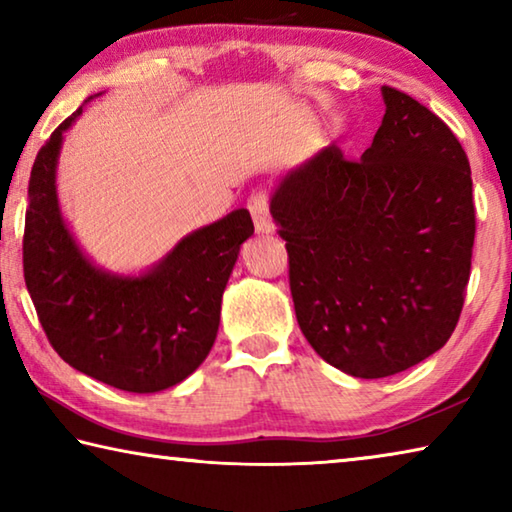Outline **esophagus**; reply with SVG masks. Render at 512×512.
I'll return each instance as SVG.
<instances>
[{
  "label": "esophagus",
  "instance_id": "34e87169",
  "mask_svg": "<svg viewBox=\"0 0 512 512\" xmlns=\"http://www.w3.org/2000/svg\"><path fill=\"white\" fill-rule=\"evenodd\" d=\"M246 207H248L250 216H253L257 232H273L275 230L271 212H268V194L264 192V189H257V192L250 194Z\"/></svg>",
  "mask_w": 512,
  "mask_h": 512
}]
</instances>
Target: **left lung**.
Instances as JSON below:
<instances>
[{"label": "left lung", "instance_id": "1", "mask_svg": "<svg viewBox=\"0 0 512 512\" xmlns=\"http://www.w3.org/2000/svg\"><path fill=\"white\" fill-rule=\"evenodd\" d=\"M361 160L327 146L271 198L298 325L329 366L395 375L461 318L476 232L470 160L443 119L384 85Z\"/></svg>", "mask_w": 512, "mask_h": 512}]
</instances>
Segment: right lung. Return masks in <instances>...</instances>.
<instances>
[{
    "label": "right lung",
    "mask_w": 512,
    "mask_h": 512,
    "mask_svg": "<svg viewBox=\"0 0 512 512\" xmlns=\"http://www.w3.org/2000/svg\"><path fill=\"white\" fill-rule=\"evenodd\" d=\"M79 112L51 133L33 162L24 282L60 359L119 391L158 393L192 375L212 350L223 289L253 219L235 210L185 237L142 277L101 273L74 244L56 198L60 142Z\"/></svg>",
    "instance_id": "add662e5"
}]
</instances>
